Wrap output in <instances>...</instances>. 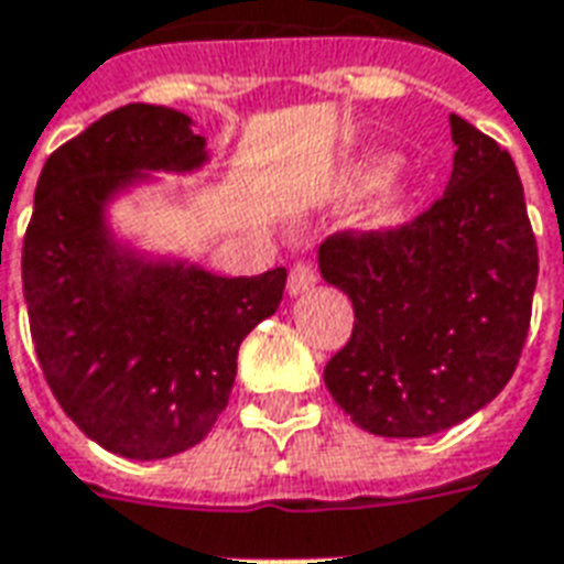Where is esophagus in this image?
<instances>
[{
	"mask_svg": "<svg viewBox=\"0 0 564 564\" xmlns=\"http://www.w3.org/2000/svg\"><path fill=\"white\" fill-rule=\"evenodd\" d=\"M319 274L317 269L311 265V262H295L293 269H290V278H286V286H290V295H305L311 293L314 286H317Z\"/></svg>",
	"mask_w": 564,
	"mask_h": 564,
	"instance_id": "obj_1",
	"label": "esophagus"
}]
</instances>
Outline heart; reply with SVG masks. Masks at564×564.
I'll return each mask as SVG.
<instances>
[{"label":"heart","mask_w":564,"mask_h":564,"mask_svg":"<svg viewBox=\"0 0 564 564\" xmlns=\"http://www.w3.org/2000/svg\"><path fill=\"white\" fill-rule=\"evenodd\" d=\"M371 202H368V223H375V226H387L392 223L408 205V198H411V181L402 177L399 172H387V162L383 160H362L356 162L354 169H347L341 181L344 193H356V189H362V186H371Z\"/></svg>","instance_id":"1"}]
</instances>
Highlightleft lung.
<instances>
[{
    "mask_svg": "<svg viewBox=\"0 0 564 564\" xmlns=\"http://www.w3.org/2000/svg\"><path fill=\"white\" fill-rule=\"evenodd\" d=\"M453 174L411 223L329 235L319 271L354 302L323 371L332 399L380 437L468 420L513 378L532 319L538 245L505 148L449 115Z\"/></svg>",
    "mask_w": 564,
    "mask_h": 564,
    "instance_id": "1",
    "label": "left lung"
}]
</instances>
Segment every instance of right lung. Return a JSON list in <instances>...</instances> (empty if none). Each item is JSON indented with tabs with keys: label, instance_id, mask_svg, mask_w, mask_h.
Masks as SVG:
<instances>
[{
	"label": "right lung",
	"instance_id": "add662e5",
	"mask_svg": "<svg viewBox=\"0 0 564 564\" xmlns=\"http://www.w3.org/2000/svg\"><path fill=\"white\" fill-rule=\"evenodd\" d=\"M205 160L189 117L135 102L56 148L35 186L23 299L39 366L72 423L127 459H165L208 435L238 347L283 299L286 269L220 278L139 257L108 232L120 189Z\"/></svg>",
	"mask_w": 564,
	"mask_h": 564
}]
</instances>
